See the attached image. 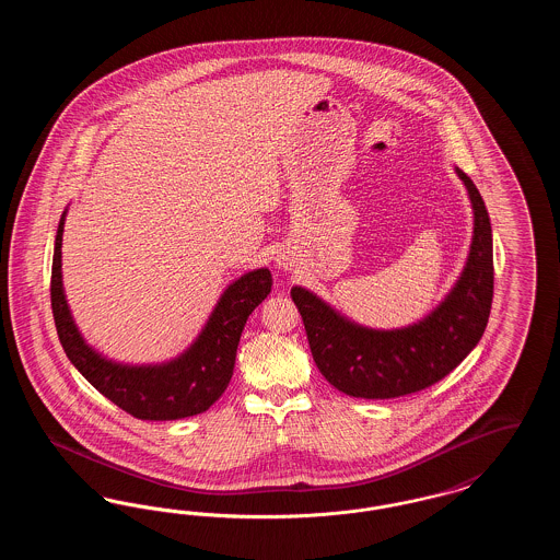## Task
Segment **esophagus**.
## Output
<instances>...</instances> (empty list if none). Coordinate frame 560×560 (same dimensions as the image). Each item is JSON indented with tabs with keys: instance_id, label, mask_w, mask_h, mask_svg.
<instances>
[{
	"instance_id": "obj_1",
	"label": "esophagus",
	"mask_w": 560,
	"mask_h": 560,
	"mask_svg": "<svg viewBox=\"0 0 560 560\" xmlns=\"http://www.w3.org/2000/svg\"><path fill=\"white\" fill-rule=\"evenodd\" d=\"M279 265H281L283 268H290V265H285V262H279Z\"/></svg>"
}]
</instances>
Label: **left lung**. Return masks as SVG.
I'll list each match as a JSON object with an SVG mask.
<instances>
[{"instance_id":"obj_1","label":"left lung","mask_w":560,"mask_h":560,"mask_svg":"<svg viewBox=\"0 0 560 560\" xmlns=\"http://www.w3.org/2000/svg\"><path fill=\"white\" fill-rule=\"evenodd\" d=\"M455 174L475 212L470 254L452 292L424 319L400 329H372L342 317L319 295L292 288L313 359L340 393L357 399H395L424 390L479 345L493 300L491 222L479 188L459 167Z\"/></svg>"}]
</instances>
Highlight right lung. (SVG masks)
I'll return each mask as SVG.
<instances>
[{
  "instance_id": "add662e5",
  "label": "right lung",
  "mask_w": 560,
  "mask_h": 560,
  "mask_svg": "<svg viewBox=\"0 0 560 560\" xmlns=\"http://www.w3.org/2000/svg\"><path fill=\"white\" fill-rule=\"evenodd\" d=\"M62 231L65 213L54 241L50 298L58 340L69 361L101 395L138 420H180L210 409L231 382L245 320L270 293V270L256 268L233 281L199 338L180 357L161 365H124L88 347L71 317L60 270Z\"/></svg>"
}]
</instances>
